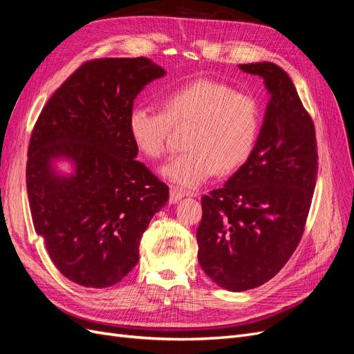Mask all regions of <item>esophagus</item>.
I'll use <instances>...</instances> for the list:
<instances>
[{"mask_svg": "<svg viewBox=\"0 0 354 354\" xmlns=\"http://www.w3.org/2000/svg\"><path fill=\"white\" fill-rule=\"evenodd\" d=\"M185 196H196V192H190V190L185 192L183 189H180L177 186H171V189H169V202L171 203H176Z\"/></svg>", "mask_w": 354, "mask_h": 354, "instance_id": "1", "label": "esophagus"}]
</instances>
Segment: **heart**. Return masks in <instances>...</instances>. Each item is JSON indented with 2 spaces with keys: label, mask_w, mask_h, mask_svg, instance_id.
I'll list each match as a JSON object with an SVG mask.
<instances>
[{
  "label": "heart",
  "mask_w": 354,
  "mask_h": 354,
  "mask_svg": "<svg viewBox=\"0 0 354 354\" xmlns=\"http://www.w3.org/2000/svg\"><path fill=\"white\" fill-rule=\"evenodd\" d=\"M162 111L138 106L128 116L136 147L149 159L164 158L173 128L192 125L187 151L171 158L162 176L181 187H198L214 174L239 169L254 152L260 133V108L252 95L227 84L194 80L171 88Z\"/></svg>",
  "instance_id": "heart-1"
}]
</instances>
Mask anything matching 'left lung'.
Segmentation results:
<instances>
[{"label":"left lung","instance_id":"1","mask_svg":"<svg viewBox=\"0 0 354 354\" xmlns=\"http://www.w3.org/2000/svg\"><path fill=\"white\" fill-rule=\"evenodd\" d=\"M270 93L251 158L221 189L203 195L196 232L202 270L233 292L281 272L303 238L317 178V142L288 73L274 63L239 65Z\"/></svg>","mask_w":354,"mask_h":354}]
</instances>
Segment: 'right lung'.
<instances>
[{"label":"right lung","mask_w":354,"mask_h":354,"mask_svg":"<svg viewBox=\"0 0 354 354\" xmlns=\"http://www.w3.org/2000/svg\"><path fill=\"white\" fill-rule=\"evenodd\" d=\"M165 71L146 57L94 59L71 73L30 133L26 189L32 223L57 270L108 288L138 263V245L168 201V186L143 162L128 131L136 95ZM55 156L73 160L57 175Z\"/></svg>","instance_id":"right-lung-1"}]
</instances>
